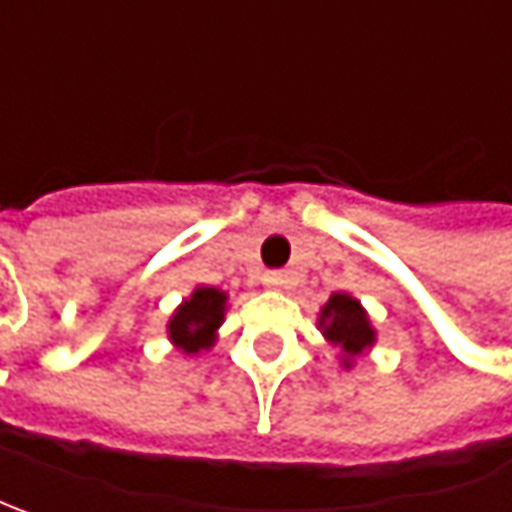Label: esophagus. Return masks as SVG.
<instances>
[{
    "label": "esophagus",
    "mask_w": 512,
    "mask_h": 512,
    "mask_svg": "<svg viewBox=\"0 0 512 512\" xmlns=\"http://www.w3.org/2000/svg\"><path fill=\"white\" fill-rule=\"evenodd\" d=\"M262 285H265L267 290H282V287L287 285V279L282 273H265V276H262Z\"/></svg>",
    "instance_id": "obj_1"
}]
</instances>
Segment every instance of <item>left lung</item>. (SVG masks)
<instances>
[{
  "mask_svg": "<svg viewBox=\"0 0 512 512\" xmlns=\"http://www.w3.org/2000/svg\"><path fill=\"white\" fill-rule=\"evenodd\" d=\"M316 325L327 344L339 350V364L344 370H353L356 359L367 356L370 347L376 344V327L370 322L367 310L347 290H339L327 299L319 310Z\"/></svg>",
  "mask_w": 512,
  "mask_h": 512,
  "instance_id": "left-lung-1",
  "label": "left lung"
}]
</instances>
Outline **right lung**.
<instances>
[{
  "label": "right lung",
  "instance_id": "right-lung-1",
  "mask_svg": "<svg viewBox=\"0 0 512 512\" xmlns=\"http://www.w3.org/2000/svg\"><path fill=\"white\" fill-rule=\"evenodd\" d=\"M227 293L219 287L196 285L193 293L182 299L168 319V339L185 356H199L219 339V327L225 322Z\"/></svg>",
  "mask_w": 512,
  "mask_h": 512
}]
</instances>
